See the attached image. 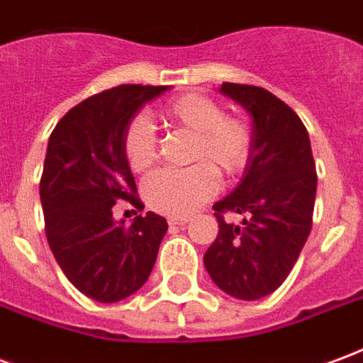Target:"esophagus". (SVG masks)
Segmentation results:
<instances>
[{"label":"esophagus","mask_w":363,"mask_h":363,"mask_svg":"<svg viewBox=\"0 0 363 363\" xmlns=\"http://www.w3.org/2000/svg\"><path fill=\"white\" fill-rule=\"evenodd\" d=\"M186 221V218H169V225H184Z\"/></svg>","instance_id":"esophagus-1"}]
</instances>
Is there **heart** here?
<instances>
[{
	"label": "heart",
	"mask_w": 363,
	"mask_h": 363,
	"mask_svg": "<svg viewBox=\"0 0 363 363\" xmlns=\"http://www.w3.org/2000/svg\"><path fill=\"white\" fill-rule=\"evenodd\" d=\"M163 116L171 126L192 134L190 161L204 163L186 169H159L143 181L142 196L155 212L186 216L218 189L212 168L220 177H233L243 171L251 155L252 130L243 118L225 116L218 101L200 93L173 99L165 106ZM122 150L134 173L147 171L153 165L157 140L143 116L130 120L122 138Z\"/></svg>",
	"instance_id": "heart-1"
}]
</instances>
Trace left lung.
Returning a JSON list of instances; mask_svg holds the SVG:
<instances>
[{"label": "left lung", "mask_w": 363, "mask_h": 363, "mask_svg": "<svg viewBox=\"0 0 363 363\" xmlns=\"http://www.w3.org/2000/svg\"><path fill=\"white\" fill-rule=\"evenodd\" d=\"M221 95L251 114L252 147L243 177L213 204L220 225L204 255L213 284L228 296L252 301L280 288L309 237L317 173L303 122L270 91L221 83ZM239 213L241 224L223 213Z\"/></svg>", "instance_id": "obj_1"}]
</instances>
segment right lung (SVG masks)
Segmentation results:
<instances>
[{"label": "right lung", "mask_w": 363, "mask_h": 363, "mask_svg": "<svg viewBox=\"0 0 363 363\" xmlns=\"http://www.w3.org/2000/svg\"><path fill=\"white\" fill-rule=\"evenodd\" d=\"M169 89L118 85L103 91L67 112L48 140L40 179L46 239L67 280L101 303L142 288L169 228L153 212L140 213L130 228L112 218L118 200L143 210L122 138L143 104Z\"/></svg>", "instance_id": "1"}]
</instances>
